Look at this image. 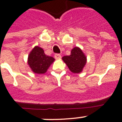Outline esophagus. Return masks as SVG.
Wrapping results in <instances>:
<instances>
[{"label":"esophagus","mask_w":122,"mask_h":122,"mask_svg":"<svg viewBox=\"0 0 122 122\" xmlns=\"http://www.w3.org/2000/svg\"><path fill=\"white\" fill-rule=\"evenodd\" d=\"M54 58H55V59H60V58H61V54H54Z\"/></svg>","instance_id":"obj_1"}]
</instances>
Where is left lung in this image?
Returning a JSON list of instances; mask_svg holds the SVG:
<instances>
[{
  "label": "left lung",
  "instance_id": "1",
  "mask_svg": "<svg viewBox=\"0 0 122 122\" xmlns=\"http://www.w3.org/2000/svg\"><path fill=\"white\" fill-rule=\"evenodd\" d=\"M62 59L73 73H81L86 63V57L78 47H74L70 56H63Z\"/></svg>",
  "mask_w": 122,
  "mask_h": 122
}]
</instances>
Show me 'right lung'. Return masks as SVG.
Listing matches in <instances>:
<instances>
[{
	"instance_id": "add662e5",
	"label": "right lung",
	"mask_w": 122,
	"mask_h": 122,
	"mask_svg": "<svg viewBox=\"0 0 122 122\" xmlns=\"http://www.w3.org/2000/svg\"><path fill=\"white\" fill-rule=\"evenodd\" d=\"M54 60V58L46 55L42 48L36 46L29 55L27 62L33 72L43 74L47 71Z\"/></svg>"
}]
</instances>
